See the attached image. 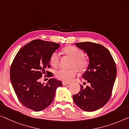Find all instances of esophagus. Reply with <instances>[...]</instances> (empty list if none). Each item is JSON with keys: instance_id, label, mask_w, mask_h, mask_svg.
Wrapping results in <instances>:
<instances>
[{"instance_id": "obj_1", "label": "esophagus", "mask_w": 129, "mask_h": 129, "mask_svg": "<svg viewBox=\"0 0 129 129\" xmlns=\"http://www.w3.org/2000/svg\"><path fill=\"white\" fill-rule=\"evenodd\" d=\"M70 84V83L69 82H62V85H64V86H65V85H68Z\"/></svg>"}]
</instances>
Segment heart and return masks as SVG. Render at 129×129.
<instances>
[{"label": "heart", "mask_w": 129, "mask_h": 129, "mask_svg": "<svg viewBox=\"0 0 129 129\" xmlns=\"http://www.w3.org/2000/svg\"><path fill=\"white\" fill-rule=\"evenodd\" d=\"M63 52L67 55L72 58L71 66L75 67L79 71H83L88 67V63L86 59L83 57L84 54L82 50L77 47L70 46L63 48ZM59 55L57 52H54L50 58V63L54 67H57L59 65ZM55 77L63 82H69L72 80L77 75V70L72 68L70 70L59 69L55 71Z\"/></svg>", "instance_id": "obj_1"}]
</instances>
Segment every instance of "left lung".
Instances as JSON below:
<instances>
[{
  "label": "left lung",
  "instance_id": "1",
  "mask_svg": "<svg viewBox=\"0 0 129 129\" xmlns=\"http://www.w3.org/2000/svg\"><path fill=\"white\" fill-rule=\"evenodd\" d=\"M89 57V65L82 77L89 83L83 88L81 85L78 93L73 96L76 105L86 112H92L103 107L109 100L116 77L117 69L108 49L91 42L75 44Z\"/></svg>",
  "mask_w": 129,
  "mask_h": 129
}]
</instances>
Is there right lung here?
Returning <instances> with one entry per match:
<instances>
[{
    "mask_svg": "<svg viewBox=\"0 0 129 129\" xmlns=\"http://www.w3.org/2000/svg\"><path fill=\"white\" fill-rule=\"evenodd\" d=\"M60 44L35 40L23 47L16 54L10 67V81L19 101L27 108L39 112L52 102L56 89L62 82L51 78L46 85L40 79L50 68L52 54ZM48 74L50 72H46ZM50 72L48 77H52Z\"/></svg>",
    "mask_w": 129,
    "mask_h": 129,
    "instance_id": "right-lung-1",
    "label": "right lung"
}]
</instances>
